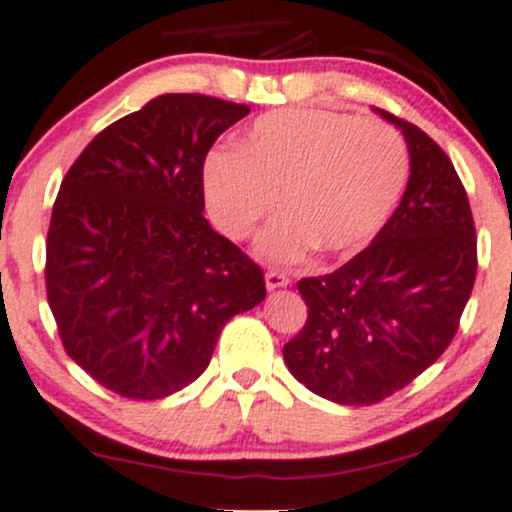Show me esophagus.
I'll use <instances>...</instances> for the list:
<instances>
[{
    "instance_id": "obj_1",
    "label": "esophagus",
    "mask_w": 512,
    "mask_h": 512,
    "mask_svg": "<svg viewBox=\"0 0 512 512\" xmlns=\"http://www.w3.org/2000/svg\"><path fill=\"white\" fill-rule=\"evenodd\" d=\"M265 282H267V289H270V292H274V289L287 287V284L292 282V279H289L287 274H284V272H279V270H270V272L265 274Z\"/></svg>"
}]
</instances>
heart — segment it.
<instances>
[{"instance_id": "obj_1", "label": "heart", "mask_w": 512, "mask_h": 512, "mask_svg": "<svg viewBox=\"0 0 512 512\" xmlns=\"http://www.w3.org/2000/svg\"><path fill=\"white\" fill-rule=\"evenodd\" d=\"M410 179V152L395 127L324 107H289L257 117L240 149L203 161L201 186L215 225L245 240L279 208L260 238L274 265L363 250L395 213Z\"/></svg>"}]
</instances>
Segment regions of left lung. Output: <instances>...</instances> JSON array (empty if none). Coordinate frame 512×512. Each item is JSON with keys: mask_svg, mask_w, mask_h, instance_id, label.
<instances>
[{"mask_svg": "<svg viewBox=\"0 0 512 512\" xmlns=\"http://www.w3.org/2000/svg\"><path fill=\"white\" fill-rule=\"evenodd\" d=\"M410 181L365 250L336 272L299 279L306 324L284 346L299 383L338 405H375L410 385L459 331L476 282V225L444 149L412 122Z\"/></svg>", "mask_w": 512, "mask_h": 512, "instance_id": "1", "label": "left lung"}]
</instances>
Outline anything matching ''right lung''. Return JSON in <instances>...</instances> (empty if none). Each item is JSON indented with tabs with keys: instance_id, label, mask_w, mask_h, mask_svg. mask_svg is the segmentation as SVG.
I'll use <instances>...</instances> for the list:
<instances>
[{
	"instance_id": "obj_1",
	"label": "right lung",
	"mask_w": 512,
	"mask_h": 512,
	"mask_svg": "<svg viewBox=\"0 0 512 512\" xmlns=\"http://www.w3.org/2000/svg\"><path fill=\"white\" fill-rule=\"evenodd\" d=\"M247 112L161 95L102 129L63 179L48 306L66 353L120 397L161 400L193 383L223 326L267 297L260 265L203 218V161Z\"/></svg>"
}]
</instances>
